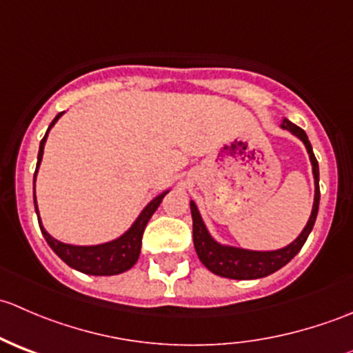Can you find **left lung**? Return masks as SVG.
<instances>
[{"mask_svg":"<svg viewBox=\"0 0 353 353\" xmlns=\"http://www.w3.org/2000/svg\"><path fill=\"white\" fill-rule=\"evenodd\" d=\"M280 126L283 130L290 131L292 134L299 138L307 148L309 159H311L312 174H314V205H312L311 216L305 223L304 230L299 234L297 239L290 243L285 248L276 249V251H249V249L234 248V245H223L216 243L210 236L208 229L203 223L201 215H199L194 201H191V215H193V243L199 261L206 266L212 273L219 276L234 280H254L268 276L275 273L276 270L283 268L295 254L302 249L312 227H314L316 216H318L319 208V165L316 160L314 152H312L311 141L307 140V134L304 130L295 126L288 119H283Z\"/></svg>","mask_w":353,"mask_h":353,"instance_id":"obj_1","label":"left lung"}]
</instances>
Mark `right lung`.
<instances>
[{
    "label": "right lung",
    "mask_w": 353,
    "mask_h": 353,
    "mask_svg": "<svg viewBox=\"0 0 353 353\" xmlns=\"http://www.w3.org/2000/svg\"><path fill=\"white\" fill-rule=\"evenodd\" d=\"M61 116L63 112H59L58 116L52 119L49 130L54 126V123ZM49 130L46 131L44 138H42L41 145H39L37 167H35V172H34V205H35V213H37L39 227H41L42 236H44V239L48 241L49 248H51L68 266L78 270V272L87 273V275H97V276L119 275V273L128 272V270L138 261V256H140V251H141V237H143L145 227H147L148 220H150V216L154 215L155 210L159 208L160 201H162L163 196H165L167 191L152 199V201L145 206L143 212L138 215V219L134 220L133 225H131L123 236L110 241V243L97 244V245H71L54 239V237L49 236L48 230L42 227L41 216H39L37 201H35V177H37L39 165H41L42 154H44V145H46V140H48Z\"/></svg>",
    "instance_id": "1"
}]
</instances>
